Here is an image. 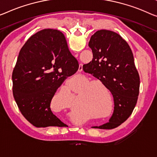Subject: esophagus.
Instances as JSON below:
<instances>
[{
  "instance_id": "obj_1",
  "label": "esophagus",
  "mask_w": 157,
  "mask_h": 157,
  "mask_svg": "<svg viewBox=\"0 0 157 157\" xmlns=\"http://www.w3.org/2000/svg\"><path fill=\"white\" fill-rule=\"evenodd\" d=\"M82 67H80V66H79V71L80 72V71H82Z\"/></svg>"
}]
</instances>
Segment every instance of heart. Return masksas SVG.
Instances as JSON below:
<instances>
[{
    "mask_svg": "<svg viewBox=\"0 0 157 157\" xmlns=\"http://www.w3.org/2000/svg\"><path fill=\"white\" fill-rule=\"evenodd\" d=\"M99 84L90 83V81L85 80L76 84L73 86V91L78 93L80 90L84 89L80 93V96L78 99V104H82L80 108L83 109L84 106L92 110L96 113L101 116H105L109 113L111 110V106L100 90ZM99 86L98 87V86ZM103 86V85H101ZM72 94L68 88L62 87L54 94L53 99L59 101L60 109H69L72 104Z\"/></svg>",
    "mask_w": 157,
    "mask_h": 157,
    "instance_id": "1",
    "label": "heart"
}]
</instances>
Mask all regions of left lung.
<instances>
[{"mask_svg": "<svg viewBox=\"0 0 157 157\" xmlns=\"http://www.w3.org/2000/svg\"><path fill=\"white\" fill-rule=\"evenodd\" d=\"M93 59L83 65L85 72L99 79L111 92L114 111L109 122L94 128L111 129L132 114L138 99L140 76L128 44L116 32L101 29L91 36Z\"/></svg>", "mask_w": 157, "mask_h": 157, "instance_id": "left-lung-1", "label": "left lung"}]
</instances>
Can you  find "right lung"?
Returning <instances> with one entry per match:
<instances>
[{"instance_id":"right-lung-1","label":"right lung","mask_w":157,"mask_h":157,"mask_svg":"<svg viewBox=\"0 0 157 157\" xmlns=\"http://www.w3.org/2000/svg\"><path fill=\"white\" fill-rule=\"evenodd\" d=\"M78 66L61 32L45 29L28 39L12 78L14 99L30 123L37 128L66 125L52 113L50 105L58 88Z\"/></svg>"}]
</instances>
